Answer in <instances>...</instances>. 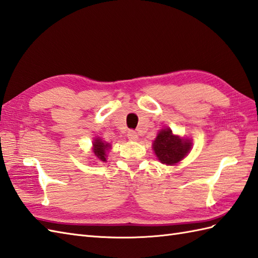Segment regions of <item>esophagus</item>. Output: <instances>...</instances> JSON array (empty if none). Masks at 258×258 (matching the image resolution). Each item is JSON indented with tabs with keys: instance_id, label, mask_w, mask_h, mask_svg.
I'll return each instance as SVG.
<instances>
[{
	"instance_id": "obj_1",
	"label": "esophagus",
	"mask_w": 258,
	"mask_h": 258,
	"mask_svg": "<svg viewBox=\"0 0 258 258\" xmlns=\"http://www.w3.org/2000/svg\"><path fill=\"white\" fill-rule=\"evenodd\" d=\"M128 139L130 141H137V140H138V134H137L135 130L128 131Z\"/></svg>"
}]
</instances>
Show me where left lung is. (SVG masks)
I'll use <instances>...</instances> for the list:
<instances>
[{"label":"left lung","mask_w":258,"mask_h":258,"mask_svg":"<svg viewBox=\"0 0 258 258\" xmlns=\"http://www.w3.org/2000/svg\"><path fill=\"white\" fill-rule=\"evenodd\" d=\"M191 142L174 136L170 129H162L153 141V150L158 159L164 164L172 165L186 156L190 151Z\"/></svg>","instance_id":"1"}]
</instances>
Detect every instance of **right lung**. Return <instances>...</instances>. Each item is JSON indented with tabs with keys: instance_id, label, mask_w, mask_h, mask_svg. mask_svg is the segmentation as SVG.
Returning a JSON list of instances; mask_svg holds the SVG:
<instances>
[{
	"instance_id": "1",
	"label": "right lung",
	"mask_w": 258,
	"mask_h": 258,
	"mask_svg": "<svg viewBox=\"0 0 258 258\" xmlns=\"http://www.w3.org/2000/svg\"><path fill=\"white\" fill-rule=\"evenodd\" d=\"M110 147V145L105 144L102 142L100 139H96L94 142V153L95 156L97 157V159L99 161L106 162V151L108 150V148Z\"/></svg>"
}]
</instances>
